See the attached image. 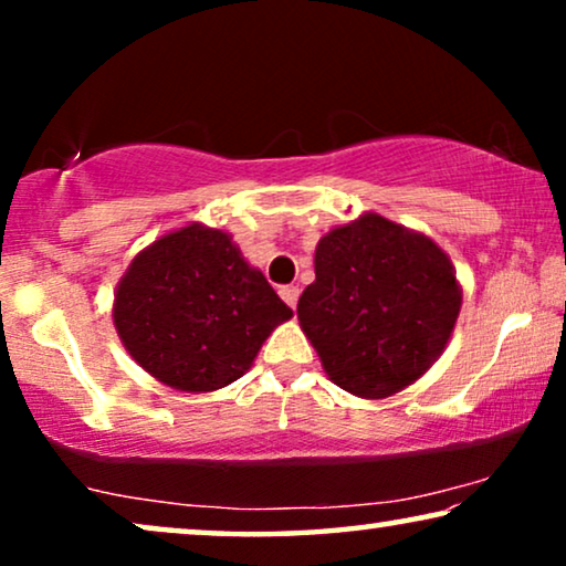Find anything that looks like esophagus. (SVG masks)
Here are the masks:
<instances>
[{
    "label": "esophagus",
    "mask_w": 566,
    "mask_h": 566,
    "mask_svg": "<svg viewBox=\"0 0 566 566\" xmlns=\"http://www.w3.org/2000/svg\"><path fill=\"white\" fill-rule=\"evenodd\" d=\"M298 296H301V289H298V285H283V289H281V298H283L285 304H289L291 308H296V304H298Z\"/></svg>",
    "instance_id": "1"
}]
</instances>
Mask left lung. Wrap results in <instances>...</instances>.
Here are the masks:
<instances>
[{
    "mask_svg": "<svg viewBox=\"0 0 566 566\" xmlns=\"http://www.w3.org/2000/svg\"><path fill=\"white\" fill-rule=\"evenodd\" d=\"M298 324L339 389L384 399L443 355L461 312L453 262L430 237L363 213L319 239Z\"/></svg>",
    "mask_w": 566,
    "mask_h": 566,
    "instance_id": "8db88e82",
    "label": "left lung"
}]
</instances>
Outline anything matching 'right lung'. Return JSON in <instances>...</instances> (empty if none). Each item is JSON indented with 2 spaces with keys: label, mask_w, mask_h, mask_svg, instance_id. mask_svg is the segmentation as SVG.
Listing matches in <instances>:
<instances>
[{
  "label": "right lung",
  "mask_w": 566,
  "mask_h": 566,
  "mask_svg": "<svg viewBox=\"0 0 566 566\" xmlns=\"http://www.w3.org/2000/svg\"><path fill=\"white\" fill-rule=\"evenodd\" d=\"M293 312L229 231L188 223L130 260L113 322L130 358L169 389L203 394L250 370Z\"/></svg>",
  "instance_id": "add662e5"
}]
</instances>
